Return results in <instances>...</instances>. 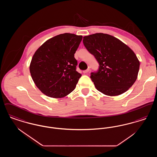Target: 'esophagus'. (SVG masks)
Wrapping results in <instances>:
<instances>
[{
  "instance_id": "obj_1",
  "label": "esophagus",
  "mask_w": 157,
  "mask_h": 157,
  "mask_svg": "<svg viewBox=\"0 0 157 157\" xmlns=\"http://www.w3.org/2000/svg\"><path fill=\"white\" fill-rule=\"evenodd\" d=\"M89 71H90V69H87L86 70L83 71V74H86V73H88Z\"/></svg>"
}]
</instances>
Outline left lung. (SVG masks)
Masks as SVG:
<instances>
[{"label":"left lung","instance_id":"left-lung-1","mask_svg":"<svg viewBox=\"0 0 157 157\" xmlns=\"http://www.w3.org/2000/svg\"><path fill=\"white\" fill-rule=\"evenodd\" d=\"M83 43L99 64L97 72L90 75L98 90L109 97L118 96L133 85L138 77L140 61L128 46L103 33L85 36Z\"/></svg>","mask_w":157,"mask_h":157}]
</instances>
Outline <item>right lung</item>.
Masks as SVG:
<instances>
[{"label":"right lung","instance_id":"obj_1","mask_svg":"<svg viewBox=\"0 0 157 157\" xmlns=\"http://www.w3.org/2000/svg\"><path fill=\"white\" fill-rule=\"evenodd\" d=\"M82 39L81 35L60 34L47 40L34 53L30 75L45 95L61 98L75 90L82 75L76 70L78 63L74 54Z\"/></svg>","mask_w":157,"mask_h":157}]
</instances>
